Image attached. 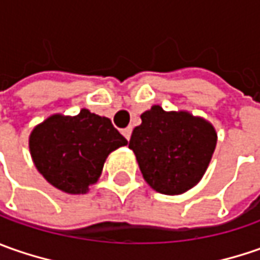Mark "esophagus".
<instances>
[{
    "label": "esophagus",
    "instance_id": "1",
    "mask_svg": "<svg viewBox=\"0 0 260 260\" xmlns=\"http://www.w3.org/2000/svg\"><path fill=\"white\" fill-rule=\"evenodd\" d=\"M132 132H133V128H132V127H127V128H123V132H121V133H123V136H124L127 140H130Z\"/></svg>",
    "mask_w": 260,
    "mask_h": 260
}]
</instances>
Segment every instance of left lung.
Here are the masks:
<instances>
[{
  "mask_svg": "<svg viewBox=\"0 0 260 260\" xmlns=\"http://www.w3.org/2000/svg\"><path fill=\"white\" fill-rule=\"evenodd\" d=\"M140 118L128 147L146 182L166 195L182 194L198 184L214 153V127L186 111L166 113L159 105Z\"/></svg>",
  "mask_w": 260,
  "mask_h": 260,
  "instance_id": "obj_1",
  "label": "left lung"
}]
</instances>
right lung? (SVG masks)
Here are the masks:
<instances>
[{
	"label": "right lung",
	"instance_id": "1",
	"mask_svg": "<svg viewBox=\"0 0 260 260\" xmlns=\"http://www.w3.org/2000/svg\"><path fill=\"white\" fill-rule=\"evenodd\" d=\"M28 145L49 184L68 194H85L98 181L107 156L127 140L110 118L84 108L75 117H49L31 132Z\"/></svg>",
	"mask_w": 260,
	"mask_h": 260
}]
</instances>
